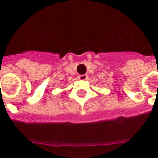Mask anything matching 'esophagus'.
I'll return each mask as SVG.
<instances>
[{
    "label": "esophagus",
    "mask_w": 158,
    "mask_h": 158,
    "mask_svg": "<svg viewBox=\"0 0 158 158\" xmlns=\"http://www.w3.org/2000/svg\"><path fill=\"white\" fill-rule=\"evenodd\" d=\"M88 79V75L87 74H81L79 76V79L80 80H85V79Z\"/></svg>",
    "instance_id": "obj_1"
}]
</instances>
